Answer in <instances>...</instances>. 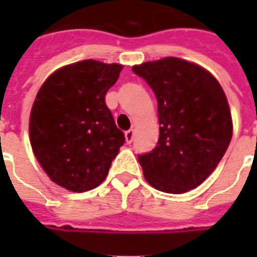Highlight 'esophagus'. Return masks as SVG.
<instances>
[{"label":"esophagus","instance_id":"34e87169","mask_svg":"<svg viewBox=\"0 0 257 257\" xmlns=\"http://www.w3.org/2000/svg\"><path fill=\"white\" fill-rule=\"evenodd\" d=\"M133 137H135V131H133V129H129V131H126V132H125V140H126V143H128V144H131V143H132Z\"/></svg>","mask_w":257,"mask_h":257}]
</instances>
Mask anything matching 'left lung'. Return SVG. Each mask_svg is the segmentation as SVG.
<instances>
[{
    "label": "left lung",
    "instance_id": "1",
    "mask_svg": "<svg viewBox=\"0 0 257 257\" xmlns=\"http://www.w3.org/2000/svg\"><path fill=\"white\" fill-rule=\"evenodd\" d=\"M157 98L156 148L139 155L145 180L167 193L199 187L223 159L232 139V117L219 81L177 57L135 65Z\"/></svg>",
    "mask_w": 257,
    "mask_h": 257
}]
</instances>
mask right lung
<instances>
[{"mask_svg": "<svg viewBox=\"0 0 257 257\" xmlns=\"http://www.w3.org/2000/svg\"><path fill=\"white\" fill-rule=\"evenodd\" d=\"M122 65L84 60L56 70L38 90L29 120L34 156L53 183L72 192L98 187L125 143L105 94Z\"/></svg>", "mask_w": 257, "mask_h": 257, "instance_id": "obj_1", "label": "right lung"}]
</instances>
